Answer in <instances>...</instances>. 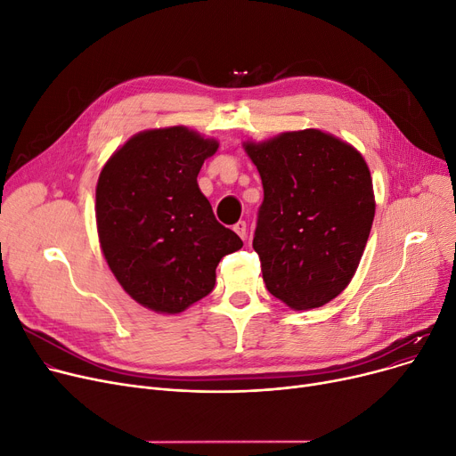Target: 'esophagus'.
<instances>
[{
  "label": "esophagus",
  "mask_w": 456,
  "mask_h": 456,
  "mask_svg": "<svg viewBox=\"0 0 456 456\" xmlns=\"http://www.w3.org/2000/svg\"><path fill=\"white\" fill-rule=\"evenodd\" d=\"M232 229H234V232H236L238 236L242 238V240H246V238H248V224H246V222H238Z\"/></svg>",
  "instance_id": "1"
}]
</instances>
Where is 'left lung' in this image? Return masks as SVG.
I'll return each mask as SVG.
<instances>
[{"mask_svg": "<svg viewBox=\"0 0 456 456\" xmlns=\"http://www.w3.org/2000/svg\"><path fill=\"white\" fill-rule=\"evenodd\" d=\"M265 188L253 249L272 296L318 308L353 279L375 216L362 155L318 129L246 143Z\"/></svg>", "mask_w": 456, "mask_h": 456, "instance_id": "1", "label": "left lung"}]
</instances>
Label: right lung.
I'll use <instances>...</instances> for the list:
<instances>
[{
	"instance_id": "add662e5",
	"label": "right lung",
	"mask_w": 456,
	"mask_h": 456,
	"mask_svg": "<svg viewBox=\"0 0 456 456\" xmlns=\"http://www.w3.org/2000/svg\"><path fill=\"white\" fill-rule=\"evenodd\" d=\"M218 142L186 127L143 131L105 164L95 220L107 265L124 290L155 313L177 314L208 296L218 262L244 244L198 186Z\"/></svg>"
}]
</instances>
